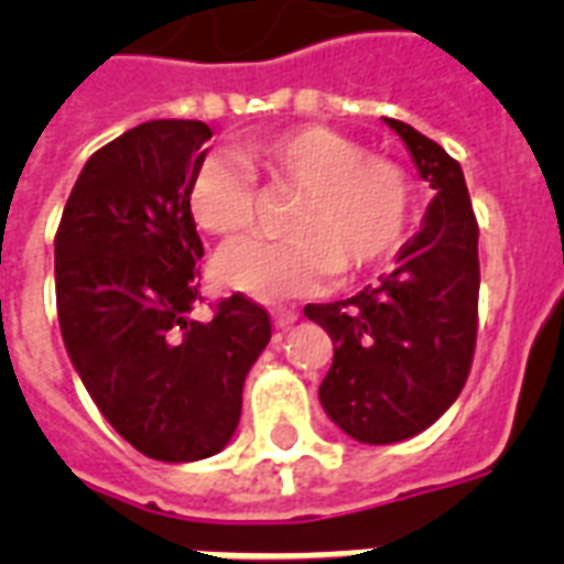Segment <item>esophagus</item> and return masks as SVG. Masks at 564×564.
<instances>
[{"label": "esophagus", "instance_id": "obj_1", "mask_svg": "<svg viewBox=\"0 0 564 564\" xmlns=\"http://www.w3.org/2000/svg\"><path fill=\"white\" fill-rule=\"evenodd\" d=\"M272 322L278 330H286V327H292L295 322H299V310L295 307H278L272 313Z\"/></svg>", "mask_w": 564, "mask_h": 564}]
</instances>
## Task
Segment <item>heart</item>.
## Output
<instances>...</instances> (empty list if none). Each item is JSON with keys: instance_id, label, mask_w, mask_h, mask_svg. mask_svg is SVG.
Returning <instances> with one entry per match:
<instances>
[{"instance_id": "obj_1", "label": "heart", "mask_w": 564, "mask_h": 564, "mask_svg": "<svg viewBox=\"0 0 564 564\" xmlns=\"http://www.w3.org/2000/svg\"><path fill=\"white\" fill-rule=\"evenodd\" d=\"M299 189L286 216L292 237L242 242L216 260V281L257 301H286L343 272H366L401 248L415 184L401 163L369 154L351 137L295 126L248 137L237 154H207L195 166L187 207L213 237L237 239L257 219V184Z\"/></svg>"}]
</instances>
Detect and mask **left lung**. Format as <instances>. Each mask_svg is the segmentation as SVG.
Returning a JSON list of instances; mask_svg holds the SVG:
<instances>
[{
  "instance_id": "left-lung-1",
  "label": "left lung",
  "mask_w": 564,
  "mask_h": 564,
  "mask_svg": "<svg viewBox=\"0 0 564 564\" xmlns=\"http://www.w3.org/2000/svg\"><path fill=\"white\" fill-rule=\"evenodd\" d=\"M386 126L433 189L424 228L398 251L392 272L354 299L304 307L334 343L318 386L322 406L366 445L415 436L459 398L477 348L480 299V228L463 166L406 122Z\"/></svg>"
}]
</instances>
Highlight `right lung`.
Listing matches in <instances>:
<instances>
[{
  "instance_id": "obj_1",
  "label": "right lung",
  "mask_w": 564,
  "mask_h": 564,
  "mask_svg": "<svg viewBox=\"0 0 564 564\" xmlns=\"http://www.w3.org/2000/svg\"><path fill=\"white\" fill-rule=\"evenodd\" d=\"M213 131L154 119L93 154L55 234L57 322L75 371L140 454L193 463L228 445L242 383L269 339L263 304L234 292L193 318L204 246L187 187Z\"/></svg>"
}]
</instances>
